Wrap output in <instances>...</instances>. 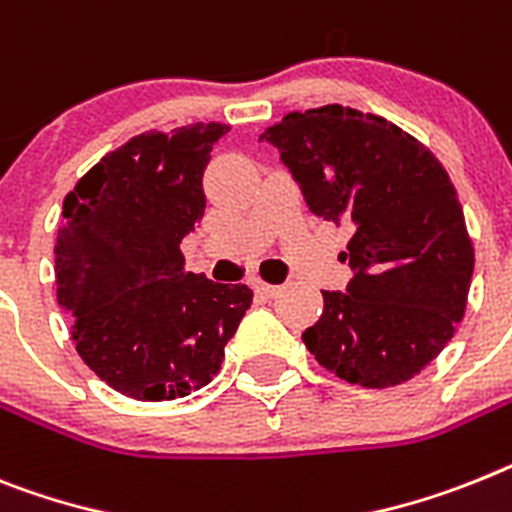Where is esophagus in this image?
I'll return each mask as SVG.
<instances>
[{
    "mask_svg": "<svg viewBox=\"0 0 512 512\" xmlns=\"http://www.w3.org/2000/svg\"><path fill=\"white\" fill-rule=\"evenodd\" d=\"M253 290L259 292V295H266V298H274L282 287L269 285V282H264V279H253Z\"/></svg>",
    "mask_w": 512,
    "mask_h": 512,
    "instance_id": "obj_1",
    "label": "esophagus"
}]
</instances>
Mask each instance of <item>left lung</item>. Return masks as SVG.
Here are the masks:
<instances>
[{
	"instance_id": "1",
	"label": "left lung",
	"mask_w": 512,
	"mask_h": 512,
	"mask_svg": "<svg viewBox=\"0 0 512 512\" xmlns=\"http://www.w3.org/2000/svg\"><path fill=\"white\" fill-rule=\"evenodd\" d=\"M261 139L277 147L310 212L352 225L347 292H323L303 331L318 365L362 388L412 381L464 321L474 243L451 176L425 144L375 113H287Z\"/></svg>"
}]
</instances>
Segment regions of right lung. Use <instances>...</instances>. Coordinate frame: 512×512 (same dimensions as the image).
<instances>
[{"mask_svg":"<svg viewBox=\"0 0 512 512\" xmlns=\"http://www.w3.org/2000/svg\"><path fill=\"white\" fill-rule=\"evenodd\" d=\"M227 131L217 121L144 131L64 199L56 298L87 368L131 399L170 401L207 386L251 308V287L186 272L181 253L207 207L209 152Z\"/></svg>","mask_w":512,"mask_h":512,"instance_id":"1","label":"right lung"}]
</instances>
